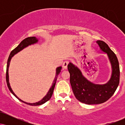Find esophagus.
<instances>
[{"instance_id": "34e87169", "label": "esophagus", "mask_w": 125, "mask_h": 125, "mask_svg": "<svg viewBox=\"0 0 125 125\" xmlns=\"http://www.w3.org/2000/svg\"><path fill=\"white\" fill-rule=\"evenodd\" d=\"M68 62L67 61H65L63 63V65H62V67L64 69H67V65H68Z\"/></svg>"}]
</instances>
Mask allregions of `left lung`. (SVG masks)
Instances as JSON below:
<instances>
[{
    "mask_svg": "<svg viewBox=\"0 0 125 125\" xmlns=\"http://www.w3.org/2000/svg\"><path fill=\"white\" fill-rule=\"evenodd\" d=\"M96 43L100 50L107 53L111 63L112 73L108 82L104 84L93 83L82 75L78 67L72 63L67 65L70 82L74 96L79 101L87 104L105 102L112 96L119 83L120 69L116 56L104 42L97 41Z\"/></svg>",
    "mask_w": 125,
    "mask_h": 125,
    "instance_id": "left-lung-1",
    "label": "left lung"
}]
</instances>
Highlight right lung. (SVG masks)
Here are the masks:
<instances>
[{
	"label": "right lung",
	"mask_w": 125,
	"mask_h": 125,
	"mask_svg": "<svg viewBox=\"0 0 125 125\" xmlns=\"http://www.w3.org/2000/svg\"><path fill=\"white\" fill-rule=\"evenodd\" d=\"M38 42V39L37 38H36V37H29V38H27L25 39L24 40H23L21 42V43H20L18 46L16 47L15 49H14L13 51L10 52V54L8 60V63H7V67H6V83H7V85H8V87L10 91L11 92V93L13 94L16 97L17 99H18L20 101L22 102L25 103V104H29V105L31 106H39V105H41V104H44L46 102H48L50 99L51 98L52 96L53 93V90H54V86H55L56 84V80H57V77H58V76L59 75V74L61 72V70L62 69V67H58L56 68V76L55 77H54V79L53 82L52 83V86L51 88H50L49 90L48 93H47L46 95L44 96L43 98L42 99L41 101L38 102H36V103H33V104H30V103H27L23 101L22 100H21V99H19V97L17 96L15 94V93L13 92V90L12 89V88L10 87V83H9V73H8V70H9V64H10V60L11 59L15 54H16L17 53H18L19 52H20L21 51L22 49H23L24 48H25L26 47L28 46L29 45H31V44H34Z\"/></svg>",
	"instance_id": "add662e5"
}]
</instances>
